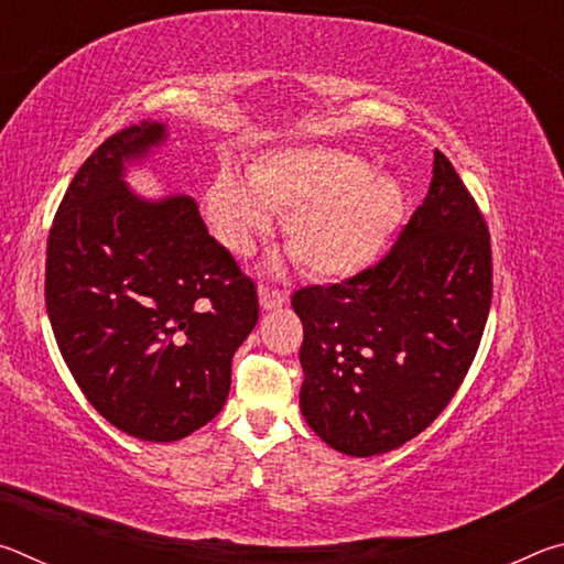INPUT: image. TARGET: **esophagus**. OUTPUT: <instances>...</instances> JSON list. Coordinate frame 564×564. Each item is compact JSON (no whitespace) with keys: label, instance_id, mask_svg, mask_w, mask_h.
<instances>
[{"label":"esophagus","instance_id":"esophagus-1","mask_svg":"<svg viewBox=\"0 0 564 564\" xmlns=\"http://www.w3.org/2000/svg\"><path fill=\"white\" fill-rule=\"evenodd\" d=\"M259 295H261V305H263L265 311L279 308V305H283L285 301H289V293L281 291V289H271V285H261Z\"/></svg>","mask_w":564,"mask_h":564}]
</instances>
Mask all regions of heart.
<instances>
[{"label": "heart", "mask_w": 564, "mask_h": 564, "mask_svg": "<svg viewBox=\"0 0 564 564\" xmlns=\"http://www.w3.org/2000/svg\"><path fill=\"white\" fill-rule=\"evenodd\" d=\"M206 216L228 251L246 256L285 214L283 238L301 269L346 279L368 269L403 218V191L360 156L333 147L269 151L248 166V184L221 171L206 191Z\"/></svg>", "instance_id": "b5f03b06"}]
</instances>
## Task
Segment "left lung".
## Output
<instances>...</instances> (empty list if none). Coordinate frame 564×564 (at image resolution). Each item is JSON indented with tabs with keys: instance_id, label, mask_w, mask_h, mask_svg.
<instances>
[{
	"instance_id": "obj_1",
	"label": "left lung",
	"mask_w": 564,
	"mask_h": 564,
	"mask_svg": "<svg viewBox=\"0 0 564 564\" xmlns=\"http://www.w3.org/2000/svg\"><path fill=\"white\" fill-rule=\"evenodd\" d=\"M490 299L488 224L435 149L427 196L383 259L340 283L293 293L305 423L356 457L413 441L470 370Z\"/></svg>"
}]
</instances>
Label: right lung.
Instances as JSON below:
<instances>
[{"label": "right lung", "instance_id": "add662e5", "mask_svg": "<svg viewBox=\"0 0 564 564\" xmlns=\"http://www.w3.org/2000/svg\"><path fill=\"white\" fill-rule=\"evenodd\" d=\"M164 123L113 133L76 171L46 238L44 295L76 386L113 427L171 443L218 415L231 358L259 321L253 279L188 196L144 202L123 164Z\"/></svg>", "mask_w": 564, "mask_h": 564}]
</instances>
